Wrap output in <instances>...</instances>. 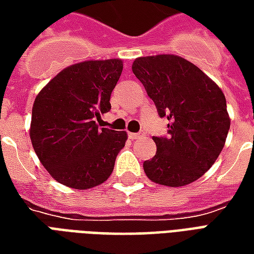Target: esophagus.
<instances>
[{"label":"esophagus","mask_w":254,"mask_h":254,"mask_svg":"<svg viewBox=\"0 0 254 254\" xmlns=\"http://www.w3.org/2000/svg\"><path fill=\"white\" fill-rule=\"evenodd\" d=\"M130 140H137V138H141L144 136V132H138V133H129L127 134Z\"/></svg>","instance_id":"1"}]
</instances>
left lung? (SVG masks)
I'll use <instances>...</instances> for the list:
<instances>
[{"label":"left lung","mask_w":254,"mask_h":254,"mask_svg":"<svg viewBox=\"0 0 254 254\" xmlns=\"http://www.w3.org/2000/svg\"><path fill=\"white\" fill-rule=\"evenodd\" d=\"M134 76L166 117L167 136L156 137V154L144 162L151 181L184 187L198 180L218 159L230 129L222 89L201 69L178 56L140 57Z\"/></svg>","instance_id":"obj_1"}]
</instances>
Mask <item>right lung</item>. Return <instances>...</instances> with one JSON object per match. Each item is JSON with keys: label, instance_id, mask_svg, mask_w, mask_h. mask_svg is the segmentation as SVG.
Returning <instances> with one entry per match:
<instances>
[{"label": "right lung", "instance_id": "1", "mask_svg": "<svg viewBox=\"0 0 254 254\" xmlns=\"http://www.w3.org/2000/svg\"><path fill=\"white\" fill-rule=\"evenodd\" d=\"M121 60L65 67L36 96L30 137L50 176L69 188L89 189L111 176L127 132L99 127L122 73Z\"/></svg>", "mask_w": 254, "mask_h": 254}]
</instances>
